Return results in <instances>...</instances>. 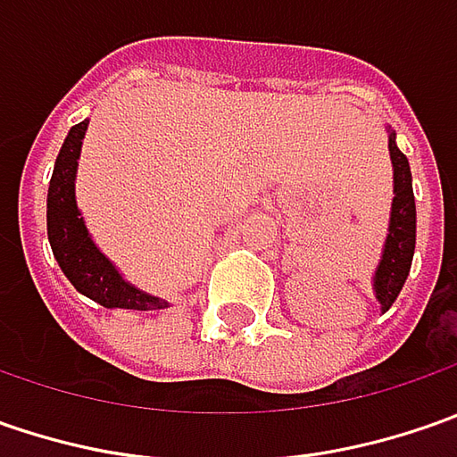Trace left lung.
<instances>
[{"label": "left lung", "mask_w": 457, "mask_h": 457, "mask_svg": "<svg viewBox=\"0 0 457 457\" xmlns=\"http://www.w3.org/2000/svg\"><path fill=\"white\" fill-rule=\"evenodd\" d=\"M389 152L395 165V201H392V220H389V237L384 244V256L378 262L374 290L377 300L384 310H389L396 295L404 287V279L410 274L414 256V234H417V211H414L412 172L410 162L396 147L395 134H389Z\"/></svg>", "instance_id": "8db88e82"}]
</instances>
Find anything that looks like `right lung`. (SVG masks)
<instances>
[{
	"label": "right lung",
	"mask_w": 457,
	"mask_h": 457,
	"mask_svg": "<svg viewBox=\"0 0 457 457\" xmlns=\"http://www.w3.org/2000/svg\"><path fill=\"white\" fill-rule=\"evenodd\" d=\"M88 121L71 127L62 142L61 154L47 187V238L61 270L71 285L104 307H124V310H157L165 307L160 297L139 292L112 267V262L101 254L91 241L86 223L76 205V167H79L80 142Z\"/></svg>",
	"instance_id": "add662e5"
}]
</instances>
